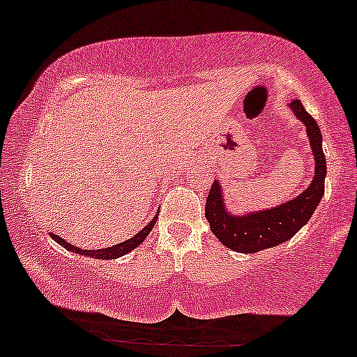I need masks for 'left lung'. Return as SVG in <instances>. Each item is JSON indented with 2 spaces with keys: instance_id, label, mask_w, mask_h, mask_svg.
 <instances>
[{
  "instance_id": "1",
  "label": "left lung",
  "mask_w": 357,
  "mask_h": 357,
  "mask_svg": "<svg viewBox=\"0 0 357 357\" xmlns=\"http://www.w3.org/2000/svg\"><path fill=\"white\" fill-rule=\"evenodd\" d=\"M289 107L307 129V137L310 141L315 162L314 179L310 181L309 188H305L294 199L277 204V206L265 208V210L248 211L245 215H235L228 210L225 204L221 183H213L206 206H204V216L210 223L213 235L225 247L235 252L257 253L290 240L310 220L324 196L327 166L322 151L321 129L314 117L304 109L301 100L296 99L289 102Z\"/></svg>"
}]
</instances>
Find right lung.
Wrapping results in <instances>:
<instances>
[{
	"label": "right lung",
	"mask_w": 357,
	"mask_h": 357,
	"mask_svg": "<svg viewBox=\"0 0 357 357\" xmlns=\"http://www.w3.org/2000/svg\"><path fill=\"white\" fill-rule=\"evenodd\" d=\"M159 215V213H158ZM158 215L154 216L153 220L149 221V223L146 225L144 228H142L141 231L136 233V235L132 236V238L122 241V243H117V245H112V247H107V248H99V250H82L77 247V245H72L68 243L67 240H63L61 236L55 235V233H50V236L53 240L56 241V243L61 245L65 250H68V252L72 253H77V255H82V257H90V258H97V260H116V258L122 257V255H127L129 252H132L134 248H137L139 245L142 243V241L146 240V236L149 235L151 230H153V227L155 225V220H158Z\"/></svg>",
	"instance_id": "add662e5"
}]
</instances>
